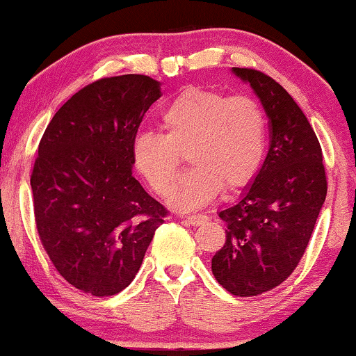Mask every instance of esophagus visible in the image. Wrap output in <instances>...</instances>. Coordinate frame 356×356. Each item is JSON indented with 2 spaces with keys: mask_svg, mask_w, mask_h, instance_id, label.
<instances>
[{
  "mask_svg": "<svg viewBox=\"0 0 356 356\" xmlns=\"http://www.w3.org/2000/svg\"><path fill=\"white\" fill-rule=\"evenodd\" d=\"M184 218H186V222L193 227H199V225H204V223H207V217L201 216V213H197V216H186Z\"/></svg>",
  "mask_w": 356,
  "mask_h": 356,
  "instance_id": "obj_1",
  "label": "esophagus"
}]
</instances>
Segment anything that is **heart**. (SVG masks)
I'll list each match as a JSON object with an SVG mask.
<instances>
[{"instance_id":"1","label":"heart","mask_w":356,"mask_h":356,"mask_svg":"<svg viewBox=\"0 0 356 356\" xmlns=\"http://www.w3.org/2000/svg\"><path fill=\"white\" fill-rule=\"evenodd\" d=\"M163 133L139 131L131 152L136 168L155 193H167L187 152L193 167L170 188L168 202L194 211L218 194L250 184L266 155L267 121L250 97H230L213 89L188 87L160 115Z\"/></svg>"}]
</instances>
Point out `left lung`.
<instances>
[{
    "instance_id": "left-lung-1",
    "label": "left lung",
    "mask_w": 356,
    "mask_h": 356,
    "mask_svg": "<svg viewBox=\"0 0 356 356\" xmlns=\"http://www.w3.org/2000/svg\"><path fill=\"white\" fill-rule=\"evenodd\" d=\"M250 82L270 128L269 152L235 206L218 212L227 240L212 274L227 291L256 296L289 279L305 254L327 194L323 150L291 95L264 72L232 67Z\"/></svg>"
}]
</instances>
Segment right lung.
<instances>
[{
    "mask_svg": "<svg viewBox=\"0 0 356 356\" xmlns=\"http://www.w3.org/2000/svg\"><path fill=\"white\" fill-rule=\"evenodd\" d=\"M160 95L149 76L104 77L56 111L38 144L31 177L38 236L56 270L84 293L124 290L168 216L134 178L131 152Z\"/></svg>",
    "mask_w": 356,
    "mask_h": 356,
    "instance_id": "right-lung-1",
    "label": "right lung"
}]
</instances>
